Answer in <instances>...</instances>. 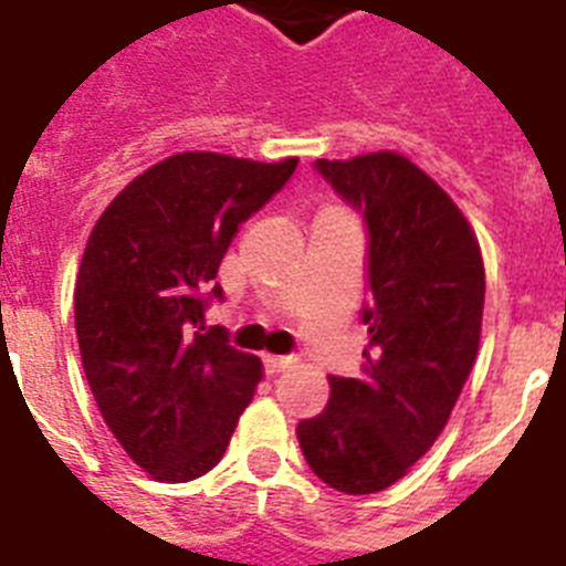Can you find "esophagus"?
I'll return each mask as SVG.
<instances>
[{
  "label": "esophagus",
  "mask_w": 566,
  "mask_h": 566,
  "mask_svg": "<svg viewBox=\"0 0 566 566\" xmlns=\"http://www.w3.org/2000/svg\"><path fill=\"white\" fill-rule=\"evenodd\" d=\"M263 363H266L269 374H280V371H286V368H292L294 359L292 357H274V354H269Z\"/></svg>",
  "instance_id": "34e87169"
}]
</instances>
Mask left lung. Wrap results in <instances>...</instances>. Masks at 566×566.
I'll return each instance as SVG.
<instances>
[{"label":"left lung","mask_w":566,"mask_h":566,"mask_svg":"<svg viewBox=\"0 0 566 566\" xmlns=\"http://www.w3.org/2000/svg\"><path fill=\"white\" fill-rule=\"evenodd\" d=\"M368 227L365 374L328 377L326 411L297 424L308 468L352 496L379 493L451 419L482 337L484 263L451 195L399 153L314 164Z\"/></svg>","instance_id":"obj_1"}]
</instances>
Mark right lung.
Wrapping results in <instances>:
<instances>
[{
  "mask_svg": "<svg viewBox=\"0 0 566 566\" xmlns=\"http://www.w3.org/2000/svg\"><path fill=\"white\" fill-rule=\"evenodd\" d=\"M297 158L169 155L102 212L76 277V337L90 391L127 457L158 482L221 462L263 365L203 332L229 243Z\"/></svg>",
  "mask_w": 566,
  "mask_h": 566,
  "instance_id": "obj_1",
  "label": "right lung"
}]
</instances>
